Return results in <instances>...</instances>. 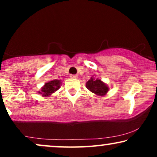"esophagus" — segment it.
<instances>
[{"instance_id":"34e87169","label":"esophagus","mask_w":157,"mask_h":157,"mask_svg":"<svg viewBox=\"0 0 157 157\" xmlns=\"http://www.w3.org/2000/svg\"><path fill=\"white\" fill-rule=\"evenodd\" d=\"M70 77H71V78H72V79H77V77H78V75H70Z\"/></svg>"}]
</instances>
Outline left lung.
I'll return each instance as SVG.
<instances>
[{
    "mask_svg": "<svg viewBox=\"0 0 157 157\" xmlns=\"http://www.w3.org/2000/svg\"><path fill=\"white\" fill-rule=\"evenodd\" d=\"M86 88L98 96H105L109 91V87L107 84L98 78L91 77L89 80L86 82Z\"/></svg>",
    "mask_w": 157,
    "mask_h": 157,
    "instance_id": "left-lung-1",
    "label": "left lung"
}]
</instances>
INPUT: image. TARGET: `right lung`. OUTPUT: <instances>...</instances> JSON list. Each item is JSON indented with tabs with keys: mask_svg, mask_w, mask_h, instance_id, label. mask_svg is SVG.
<instances>
[{
	"mask_svg": "<svg viewBox=\"0 0 157 157\" xmlns=\"http://www.w3.org/2000/svg\"><path fill=\"white\" fill-rule=\"evenodd\" d=\"M61 80H52L49 82H46L44 86L41 88L40 91H38V94L42 95L43 97H49L57 91L60 88Z\"/></svg>",
	"mask_w": 157,
	"mask_h": 157,
	"instance_id": "right-lung-1",
	"label": "right lung"
}]
</instances>
